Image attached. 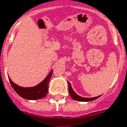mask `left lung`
Segmentation results:
<instances>
[{
    "label": "left lung",
    "instance_id": "1",
    "mask_svg": "<svg viewBox=\"0 0 127 127\" xmlns=\"http://www.w3.org/2000/svg\"><path fill=\"white\" fill-rule=\"evenodd\" d=\"M68 92H69V94L71 95V97L73 98L74 100H77V101H79V102H90V101H93V100H95L97 98L100 96H97V97H83L79 96V95H77L76 94L74 91H73V88L71 87V83H69V81H68Z\"/></svg>",
    "mask_w": 127,
    "mask_h": 127
}]
</instances>
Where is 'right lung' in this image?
<instances>
[{
    "label": "right lung",
    "instance_id": "obj_1",
    "mask_svg": "<svg viewBox=\"0 0 127 127\" xmlns=\"http://www.w3.org/2000/svg\"><path fill=\"white\" fill-rule=\"evenodd\" d=\"M53 70L50 71V73L48 75L42 82L39 84L32 87H23L17 85L11 80L10 77H8L11 85L16 93L20 95L21 97L24 99L35 100L39 99L44 97L48 92V84H49L50 79L51 77Z\"/></svg>",
    "mask_w": 127,
    "mask_h": 127
}]
</instances>
